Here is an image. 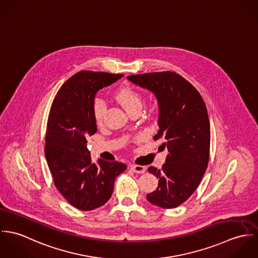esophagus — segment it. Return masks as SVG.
Here are the masks:
<instances>
[{
	"instance_id": "1",
	"label": "esophagus",
	"mask_w": 258,
	"mask_h": 258,
	"mask_svg": "<svg viewBox=\"0 0 258 258\" xmlns=\"http://www.w3.org/2000/svg\"><path fill=\"white\" fill-rule=\"evenodd\" d=\"M130 169H131L134 173H140V174H143V173H145V171H146V167H145V166L136 165V164L130 165Z\"/></svg>"
}]
</instances>
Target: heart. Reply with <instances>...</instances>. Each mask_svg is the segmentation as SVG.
<instances>
[{"label":"heart","instance_id":"heart-1","mask_svg":"<svg viewBox=\"0 0 258 258\" xmlns=\"http://www.w3.org/2000/svg\"><path fill=\"white\" fill-rule=\"evenodd\" d=\"M116 100L126 110L127 113L133 110H140L142 107V97L138 91L130 86H123L116 92ZM106 111L105 100L97 96L92 103V114L94 121L97 125L103 122L104 114Z\"/></svg>","mask_w":258,"mask_h":258}]
</instances>
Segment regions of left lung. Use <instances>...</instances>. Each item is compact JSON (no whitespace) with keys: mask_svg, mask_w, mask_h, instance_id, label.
<instances>
[{"mask_svg":"<svg viewBox=\"0 0 258 258\" xmlns=\"http://www.w3.org/2000/svg\"><path fill=\"white\" fill-rule=\"evenodd\" d=\"M128 80L155 94L159 105V131L154 140L164 139L168 149L162 169L148 171L159 179L158 187L147 195L153 205L174 209L197 189L210 158L211 128L208 110L199 91L172 72L127 76Z\"/></svg>","mask_w":258,"mask_h":258,"instance_id":"8db88e82","label":"left lung"}]
</instances>
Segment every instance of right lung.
Returning a JSON list of instances; mask_svg holds the SVG:
<instances>
[{
  "label": "right lung",
  "instance_id": "add662e5",
  "mask_svg": "<svg viewBox=\"0 0 258 258\" xmlns=\"http://www.w3.org/2000/svg\"><path fill=\"white\" fill-rule=\"evenodd\" d=\"M123 74L79 72L67 80L51 104L44 154L56 188L74 208L91 211L108 202L115 179L127 166L91 161L87 137L97 131L92 114L96 93Z\"/></svg>",
  "mask_w": 258,
  "mask_h": 258
}]
</instances>
